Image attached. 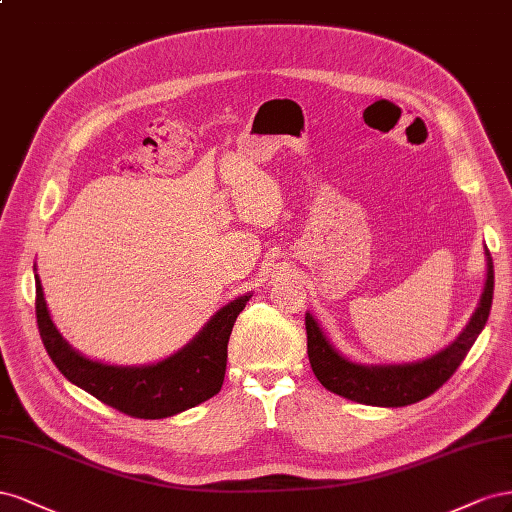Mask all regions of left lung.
<instances>
[{
	"label": "left lung",
	"instance_id": "1",
	"mask_svg": "<svg viewBox=\"0 0 512 512\" xmlns=\"http://www.w3.org/2000/svg\"><path fill=\"white\" fill-rule=\"evenodd\" d=\"M493 302V259L487 251V283L483 298L470 324L459 334V339L448 345L444 352L414 364H392V367H362L345 360L330 345L319 330L317 321L306 313V352L319 384L349 401L377 405V407H403L427 399L437 388L444 386L459 369V364L470 352L480 330L485 328Z\"/></svg>",
	"mask_w": 512,
	"mask_h": 512
}]
</instances>
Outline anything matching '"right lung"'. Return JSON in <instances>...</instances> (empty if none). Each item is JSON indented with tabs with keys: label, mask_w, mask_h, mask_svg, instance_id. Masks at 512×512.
I'll return each mask as SVG.
<instances>
[{
	"label": "right lung",
	"mask_w": 512,
	"mask_h": 512,
	"mask_svg": "<svg viewBox=\"0 0 512 512\" xmlns=\"http://www.w3.org/2000/svg\"><path fill=\"white\" fill-rule=\"evenodd\" d=\"M251 296L223 306L178 354L148 367H111L77 354L55 330L36 276V321L40 339L60 373L92 397L133 418H167L195 407L221 390L233 324Z\"/></svg>",
	"instance_id": "1"
}]
</instances>
